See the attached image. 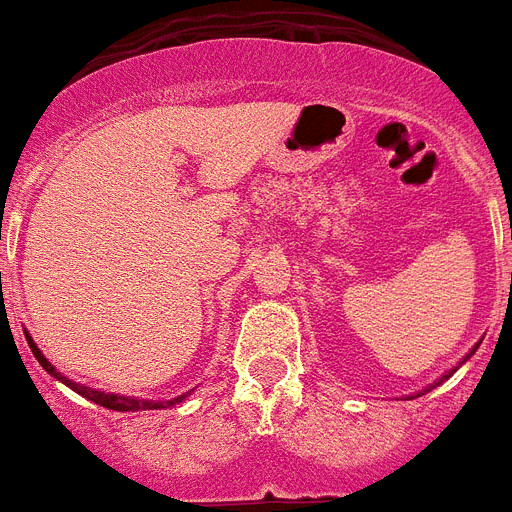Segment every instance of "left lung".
<instances>
[{"mask_svg":"<svg viewBox=\"0 0 512 512\" xmlns=\"http://www.w3.org/2000/svg\"><path fill=\"white\" fill-rule=\"evenodd\" d=\"M474 352H476V347L471 349V355H474ZM466 360H469V357H466ZM451 373H453V370H451ZM451 373H448V375H443V378H451ZM435 386H438V383H435ZM427 391H430V388H427ZM412 399H414V396H412Z\"/></svg>","mask_w":512,"mask_h":512,"instance_id":"8db88e82","label":"left lung"}]
</instances>
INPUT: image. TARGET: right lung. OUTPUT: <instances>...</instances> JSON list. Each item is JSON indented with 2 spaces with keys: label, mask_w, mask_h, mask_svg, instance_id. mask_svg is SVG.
I'll return each mask as SVG.
<instances>
[{
  "label": "right lung",
  "mask_w": 512,
  "mask_h": 512,
  "mask_svg": "<svg viewBox=\"0 0 512 512\" xmlns=\"http://www.w3.org/2000/svg\"><path fill=\"white\" fill-rule=\"evenodd\" d=\"M25 339H28V344H30V352H33V355H36V360L41 362L43 370H46L48 375H54L56 381H61V383H64V386H69V388H72L74 393H80V396H85L87 401H95V404L106 406V409H113V412H142V409H168V406H176V404H181V401L189 399L191 391H194V388H191V391H186V393H183V396H178V399H170V401L134 399V396H119V393L95 391V388H87V386H82V383L69 381L67 375H61L59 370H56L54 365H51V362L46 360V357H43V352H41V349L36 347V342H33V339H30L28 331H25Z\"/></svg>",
  "instance_id": "right-lung-1"
}]
</instances>
